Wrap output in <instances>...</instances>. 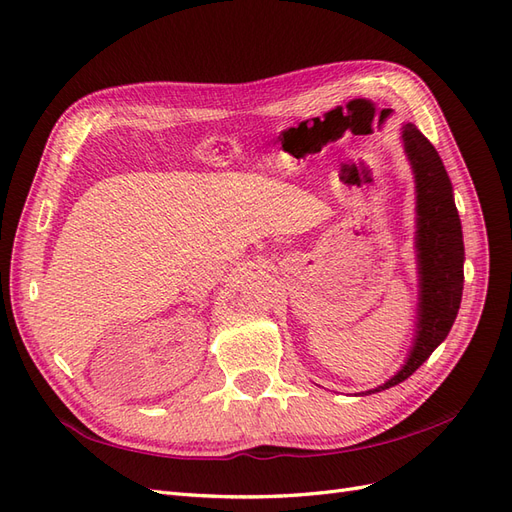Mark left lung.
Returning a JSON list of instances; mask_svg holds the SVG:
<instances>
[{
  "instance_id": "left-lung-1",
  "label": "left lung",
  "mask_w": 512,
  "mask_h": 512,
  "mask_svg": "<svg viewBox=\"0 0 512 512\" xmlns=\"http://www.w3.org/2000/svg\"><path fill=\"white\" fill-rule=\"evenodd\" d=\"M401 145L412 166L416 192V273L418 305L412 348L404 365L384 384L361 395L391 389L408 380L451 331L463 292V232L455 207L453 183L427 138L414 123L401 126Z\"/></svg>"
}]
</instances>
